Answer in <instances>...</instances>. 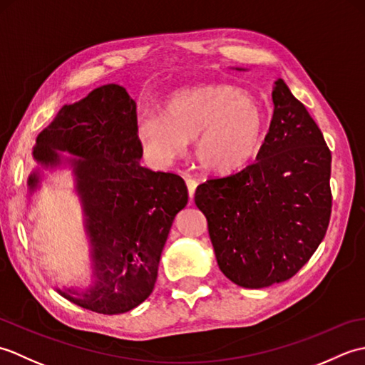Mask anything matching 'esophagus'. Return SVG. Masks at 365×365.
<instances>
[{
  "label": "esophagus",
  "instance_id": "esophagus-1",
  "mask_svg": "<svg viewBox=\"0 0 365 365\" xmlns=\"http://www.w3.org/2000/svg\"><path fill=\"white\" fill-rule=\"evenodd\" d=\"M187 187H188L190 199H192V197H195V192H196V188H197V180H195V178L188 177V178H187Z\"/></svg>",
  "mask_w": 365,
  "mask_h": 365
}]
</instances>
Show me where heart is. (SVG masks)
<instances>
[{"label":"heart","mask_w":365,"mask_h":365,"mask_svg":"<svg viewBox=\"0 0 365 365\" xmlns=\"http://www.w3.org/2000/svg\"><path fill=\"white\" fill-rule=\"evenodd\" d=\"M263 125L262 108L230 84L178 91L168 98L165 114L149 113L138 120V136L147 157L169 166L195 138V157L208 173L229 174L257 155Z\"/></svg>","instance_id":"b5f03b06"}]
</instances>
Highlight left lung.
Listing matches in <instances>:
<instances>
[{
    "label": "left lung",
    "mask_w": 365,
    "mask_h": 365,
    "mask_svg": "<svg viewBox=\"0 0 365 365\" xmlns=\"http://www.w3.org/2000/svg\"><path fill=\"white\" fill-rule=\"evenodd\" d=\"M273 103L257 161L210 178L195 196L220 269L245 289L297 274L322 243L331 216V152L319 125L281 78Z\"/></svg>",
    "instance_id": "obj_1"
}]
</instances>
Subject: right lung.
<instances>
[{
    "label": "right lung",
    "instance_id": "right-lung-1",
    "mask_svg": "<svg viewBox=\"0 0 365 365\" xmlns=\"http://www.w3.org/2000/svg\"><path fill=\"white\" fill-rule=\"evenodd\" d=\"M141 157L136 103L119 84L64 105L33 147L28 196L41 188V169H72L92 274L86 289L56 292L92 312L123 314L149 298L170 226L188 204L183 178L141 166Z\"/></svg>",
    "mask_w": 365,
    "mask_h": 365
}]
</instances>
